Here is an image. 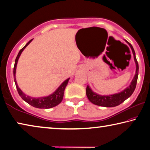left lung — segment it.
<instances>
[{
  "mask_svg": "<svg viewBox=\"0 0 150 150\" xmlns=\"http://www.w3.org/2000/svg\"><path fill=\"white\" fill-rule=\"evenodd\" d=\"M124 41L129 45V46L131 48L134 55V62H135L136 64V73L134 76L133 79L132 80L130 85L124 88L123 91L117 93L112 94V95H99V94L94 92L91 88L90 86L87 85V88H86V94H87L88 99L94 105L100 106H104V107H114V106H116L120 105L124 100H126L127 98L130 97L132 95L134 90H135L137 81H138L139 66L136 57L135 51H134L132 45L128 41H126V40H124Z\"/></svg>",
  "mask_w": 150,
  "mask_h": 150,
  "instance_id": "left-lung-1",
  "label": "left lung"
}]
</instances>
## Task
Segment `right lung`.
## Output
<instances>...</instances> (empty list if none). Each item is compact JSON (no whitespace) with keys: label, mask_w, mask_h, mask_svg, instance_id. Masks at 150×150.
I'll list each match as a JSON object with an SVG mask.
<instances>
[{"label":"right lung","mask_w":150,"mask_h":150,"mask_svg":"<svg viewBox=\"0 0 150 150\" xmlns=\"http://www.w3.org/2000/svg\"><path fill=\"white\" fill-rule=\"evenodd\" d=\"M32 40L33 39L30 40V41L28 42L21 50H20L19 53L18 54L16 59H15L14 71H13L15 85H16L18 93L19 95L21 96L22 99H23L24 101H26L27 103H28L29 105L38 108H50L54 107V106L59 105V104L62 101L63 95H64L65 88L66 87V86L67 85L70 78H68L63 81L62 84L59 86V87H58L52 94H51V95H48L47 96H41V97H38V98L32 97V96L26 95V94L22 92V91L18 87V85L17 84L16 79V66H17L18 62V59L20 56V55L22 54V52H23L24 50L29 45L30 43L31 42Z\"/></svg>","instance_id":"obj_1"}]
</instances>
